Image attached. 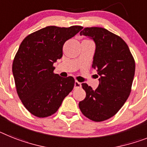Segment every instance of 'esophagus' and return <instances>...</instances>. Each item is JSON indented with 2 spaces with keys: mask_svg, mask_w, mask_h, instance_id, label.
<instances>
[{
  "mask_svg": "<svg viewBox=\"0 0 147 147\" xmlns=\"http://www.w3.org/2000/svg\"><path fill=\"white\" fill-rule=\"evenodd\" d=\"M81 84L80 82H78L77 81H75V88H79V87H81Z\"/></svg>",
  "mask_w": 147,
  "mask_h": 147,
  "instance_id": "esophagus-1",
  "label": "esophagus"
}]
</instances>
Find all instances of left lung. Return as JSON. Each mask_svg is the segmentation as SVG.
Wrapping results in <instances>:
<instances>
[{
  "label": "left lung",
  "mask_w": 147,
  "mask_h": 147,
  "mask_svg": "<svg viewBox=\"0 0 147 147\" xmlns=\"http://www.w3.org/2000/svg\"><path fill=\"white\" fill-rule=\"evenodd\" d=\"M80 35L90 38L96 44L92 66L99 76V84L92 90L86 83L81 84L86 97L78 105L88 119L104 121L115 115L129 98L135 63L124 40L108 30L86 28Z\"/></svg>",
  "instance_id": "obj_1"
}]
</instances>
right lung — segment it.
Listing matches in <instances>:
<instances>
[{
	"label": "right lung",
	"instance_id": "1",
	"mask_svg": "<svg viewBox=\"0 0 147 147\" xmlns=\"http://www.w3.org/2000/svg\"><path fill=\"white\" fill-rule=\"evenodd\" d=\"M81 26H48L26 36L13 63L17 93L30 113L37 117L52 115L72 90L75 79L54 73L53 64L63 56L65 42L76 36Z\"/></svg>",
	"mask_w": 147,
	"mask_h": 147
}]
</instances>
